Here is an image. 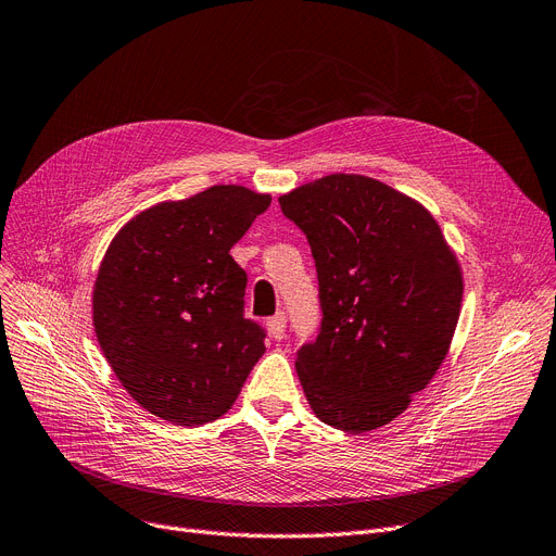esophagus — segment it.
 <instances>
[{"label":"esophagus","instance_id":"esophagus-1","mask_svg":"<svg viewBox=\"0 0 556 556\" xmlns=\"http://www.w3.org/2000/svg\"><path fill=\"white\" fill-rule=\"evenodd\" d=\"M266 326H269V332H271L274 340H282L285 338V326H287V315L285 313L274 315L269 321H266Z\"/></svg>","mask_w":556,"mask_h":556}]
</instances>
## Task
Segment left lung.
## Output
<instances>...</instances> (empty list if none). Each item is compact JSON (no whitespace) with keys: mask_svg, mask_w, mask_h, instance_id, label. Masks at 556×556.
<instances>
[{"mask_svg":"<svg viewBox=\"0 0 556 556\" xmlns=\"http://www.w3.org/2000/svg\"><path fill=\"white\" fill-rule=\"evenodd\" d=\"M313 251L321 326L296 351L315 415L349 433L402 415L442 365L463 278L435 218L363 175H326L280 198Z\"/></svg>","mask_w":556,"mask_h":556,"instance_id":"1","label":"left lung"}]
</instances>
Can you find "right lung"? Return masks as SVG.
<instances>
[{
    "label": "right lung",
    "instance_id": "right-lung-1",
    "mask_svg": "<svg viewBox=\"0 0 556 556\" xmlns=\"http://www.w3.org/2000/svg\"><path fill=\"white\" fill-rule=\"evenodd\" d=\"M271 195L218 185L141 212L111 241L93 292L100 349L146 410L180 427L228 413L262 358L230 249Z\"/></svg>",
    "mask_w": 556,
    "mask_h": 556
}]
</instances>
